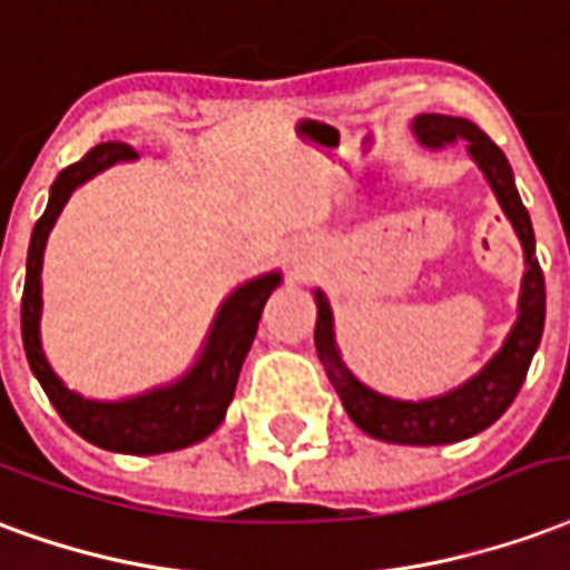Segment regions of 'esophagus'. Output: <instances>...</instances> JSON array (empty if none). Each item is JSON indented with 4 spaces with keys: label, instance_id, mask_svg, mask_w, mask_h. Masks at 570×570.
<instances>
[{
    "label": "esophagus",
    "instance_id": "esophagus-1",
    "mask_svg": "<svg viewBox=\"0 0 570 570\" xmlns=\"http://www.w3.org/2000/svg\"><path fill=\"white\" fill-rule=\"evenodd\" d=\"M288 267H291V276H294V279H306V276H309V269H313V264H309V261H306L301 252H291Z\"/></svg>",
    "mask_w": 570,
    "mask_h": 570
}]
</instances>
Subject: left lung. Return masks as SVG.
<instances>
[{"label": "left lung", "mask_w": 570, "mask_h": 570, "mask_svg": "<svg viewBox=\"0 0 570 570\" xmlns=\"http://www.w3.org/2000/svg\"><path fill=\"white\" fill-rule=\"evenodd\" d=\"M416 139L428 148H443L446 142L464 139L468 151L483 169L489 185L495 190L501 209L513 224L522 252H525V276H522V294H519V318L507 343L495 358L485 364L471 382H464L455 392L434 397V401H392L382 394L371 392L361 385L346 364L340 361L334 346V315L327 306L325 294L315 291V352L325 364L331 385L346 406L348 419L376 440L385 443H406V446H440V443H455V440L473 438L495 419L504 416V410L513 404V397L525 382L529 364L534 358V348L543 334V313H547V291H543V273L538 257H534V230L531 218L519 190L513 185V169L507 164L504 151L485 136L476 124L450 115H419L413 120Z\"/></svg>", "instance_id": "obj_1"}]
</instances>
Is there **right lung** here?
Returning <instances> with one entry per match:
<instances>
[{"label": "right lung", "instance_id": "obj_1", "mask_svg": "<svg viewBox=\"0 0 570 570\" xmlns=\"http://www.w3.org/2000/svg\"><path fill=\"white\" fill-rule=\"evenodd\" d=\"M127 142H99L97 148L66 166L60 176L53 178L48 209L32 227L27 255V282H23V301H20V331H23V348L27 361L41 389L48 394L53 410L60 413L66 425L75 434H81L87 443L99 450L127 452V455H157V452L185 450L197 440L209 438L215 428L222 425L227 404L234 401L236 380L243 367L245 355L252 348L257 334V322L264 313V303L279 285V273H267L261 279L245 282L224 301L222 313L212 325L209 343L203 346V355L190 367L185 380H178L169 389H157L142 397L118 401V404H99L85 401L69 392L63 382L57 380L51 364L41 355L39 340V315H41V255L51 234L57 215L63 212L66 199L87 178L102 173L106 166L118 160H132Z\"/></svg>", "mask_w": 570, "mask_h": 570}]
</instances>
